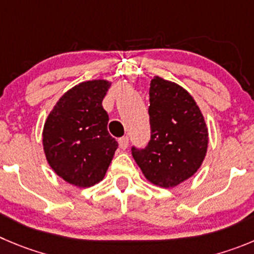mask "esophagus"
Returning a JSON list of instances; mask_svg holds the SVG:
<instances>
[{"instance_id":"esophagus-1","label":"esophagus","mask_w":254,"mask_h":254,"mask_svg":"<svg viewBox=\"0 0 254 254\" xmlns=\"http://www.w3.org/2000/svg\"><path fill=\"white\" fill-rule=\"evenodd\" d=\"M119 145L123 150H125V149L127 148V145H129V138H127V136H123V138H120Z\"/></svg>"}]
</instances>
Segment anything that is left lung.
Here are the masks:
<instances>
[{"label":"left lung","instance_id":"left-lung-1","mask_svg":"<svg viewBox=\"0 0 254 254\" xmlns=\"http://www.w3.org/2000/svg\"><path fill=\"white\" fill-rule=\"evenodd\" d=\"M151 136L145 149H131L151 184L173 188L193 177L208 149V127L194 98L181 85L154 76L149 89Z\"/></svg>","mask_w":254,"mask_h":254}]
</instances>
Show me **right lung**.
<instances>
[{
    "instance_id": "obj_1",
    "label": "right lung",
    "mask_w": 254,
    "mask_h": 254,
    "mask_svg": "<svg viewBox=\"0 0 254 254\" xmlns=\"http://www.w3.org/2000/svg\"><path fill=\"white\" fill-rule=\"evenodd\" d=\"M111 82H80L59 99L42 130L45 156L51 169L67 183L89 188L104 179L118 141L108 131L103 108Z\"/></svg>"
}]
</instances>
